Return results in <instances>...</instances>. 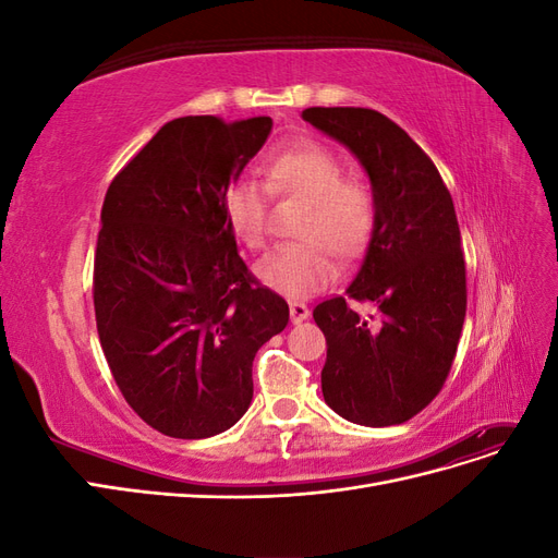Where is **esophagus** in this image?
<instances>
[{
  "instance_id": "1",
  "label": "esophagus",
  "mask_w": 558,
  "mask_h": 558,
  "mask_svg": "<svg viewBox=\"0 0 558 558\" xmlns=\"http://www.w3.org/2000/svg\"><path fill=\"white\" fill-rule=\"evenodd\" d=\"M289 310H291V320H293V324H302V320L310 316V307L305 305V302H291Z\"/></svg>"
}]
</instances>
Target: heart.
<instances>
[{
	"mask_svg": "<svg viewBox=\"0 0 558 558\" xmlns=\"http://www.w3.org/2000/svg\"><path fill=\"white\" fill-rule=\"evenodd\" d=\"M269 195L305 202L295 234L265 256L256 275L269 289L307 298L335 277V251L353 258L367 246L377 226V199L361 179L344 177V165L330 148L302 142L281 148L265 162V185L253 179L232 181L223 195L228 223L238 240L260 251L269 234Z\"/></svg>",
	"mask_w": 558,
	"mask_h": 558,
	"instance_id": "1",
	"label": "heart"
}]
</instances>
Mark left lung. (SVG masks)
<instances>
[{
    "label": "left lung",
    "mask_w": 558,
    "mask_h": 558,
    "mask_svg": "<svg viewBox=\"0 0 558 558\" xmlns=\"http://www.w3.org/2000/svg\"><path fill=\"white\" fill-rule=\"evenodd\" d=\"M302 118L361 160L377 199L356 279L314 310L328 344L324 398L351 424H404L442 391L463 330L465 260L451 195L424 148L384 113L312 107ZM351 301L376 312L363 317Z\"/></svg>",
    "instance_id": "1"
}]
</instances>
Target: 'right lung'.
<instances>
[{"mask_svg":"<svg viewBox=\"0 0 558 558\" xmlns=\"http://www.w3.org/2000/svg\"><path fill=\"white\" fill-rule=\"evenodd\" d=\"M272 118L183 116L109 185L93 300L99 344L130 408L179 440L228 430L253 398L256 351L289 305L242 260L223 209Z\"/></svg>","mask_w":558,"mask_h":558,"instance_id":"add662e5","label":"right lung"}]
</instances>
